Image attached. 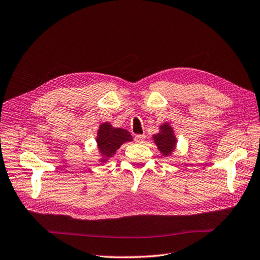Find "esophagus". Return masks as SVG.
Segmentation results:
<instances>
[{
    "label": "esophagus",
    "instance_id": "1",
    "mask_svg": "<svg viewBox=\"0 0 260 260\" xmlns=\"http://www.w3.org/2000/svg\"><path fill=\"white\" fill-rule=\"evenodd\" d=\"M134 139H135L136 143H143V142H145L146 135H136Z\"/></svg>",
    "mask_w": 260,
    "mask_h": 260
}]
</instances>
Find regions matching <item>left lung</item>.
<instances>
[{
    "label": "left lung",
    "mask_w": 260,
    "mask_h": 260,
    "mask_svg": "<svg viewBox=\"0 0 260 260\" xmlns=\"http://www.w3.org/2000/svg\"><path fill=\"white\" fill-rule=\"evenodd\" d=\"M160 129L161 132L159 134L154 135L153 139L155 142V145H157L160 149V151L165 155H168L173 151L176 139L173 135L172 127H170L169 124L162 125Z\"/></svg>",
    "instance_id": "left-lung-1"
}]
</instances>
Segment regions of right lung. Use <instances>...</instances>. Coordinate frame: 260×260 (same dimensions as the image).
<instances>
[{"instance_id": "obj_1", "label": "right lung", "mask_w": 260, "mask_h": 260, "mask_svg": "<svg viewBox=\"0 0 260 260\" xmlns=\"http://www.w3.org/2000/svg\"><path fill=\"white\" fill-rule=\"evenodd\" d=\"M133 137L122 128H113L109 123L100 126L98 131V148L105 158H111L125 142H131Z\"/></svg>"}]
</instances>
